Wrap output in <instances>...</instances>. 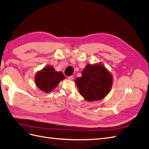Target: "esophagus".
Returning <instances> with one entry per match:
<instances>
[{"label": "esophagus", "mask_w": 149, "mask_h": 149, "mask_svg": "<svg viewBox=\"0 0 149 149\" xmlns=\"http://www.w3.org/2000/svg\"><path fill=\"white\" fill-rule=\"evenodd\" d=\"M68 79L69 80H73V76H68Z\"/></svg>", "instance_id": "1"}]
</instances>
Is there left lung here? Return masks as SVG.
<instances>
[{"label": "left lung", "mask_w": 149, "mask_h": 149, "mask_svg": "<svg viewBox=\"0 0 149 149\" xmlns=\"http://www.w3.org/2000/svg\"><path fill=\"white\" fill-rule=\"evenodd\" d=\"M78 91L86 100L100 101L110 92L113 83L111 73L102 63L88 64L81 77L75 79Z\"/></svg>", "instance_id": "left-lung-1"}]
</instances>
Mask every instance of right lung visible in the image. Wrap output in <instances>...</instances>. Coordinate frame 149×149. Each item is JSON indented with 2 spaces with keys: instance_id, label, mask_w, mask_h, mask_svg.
<instances>
[{
  "instance_id": "add662e5",
  "label": "right lung",
  "mask_w": 149,
  "mask_h": 149,
  "mask_svg": "<svg viewBox=\"0 0 149 149\" xmlns=\"http://www.w3.org/2000/svg\"><path fill=\"white\" fill-rule=\"evenodd\" d=\"M64 79L65 76L62 72H58L52 66L48 65L36 73L35 83L39 89L48 93L53 91Z\"/></svg>"
}]
</instances>
